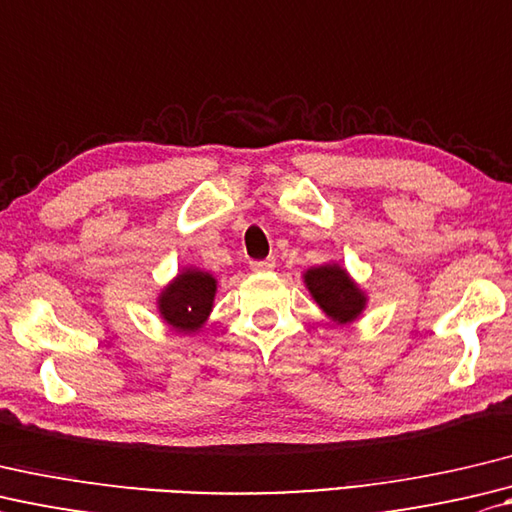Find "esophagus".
<instances>
[{
	"instance_id": "esophagus-1",
	"label": "esophagus",
	"mask_w": 512,
	"mask_h": 512,
	"mask_svg": "<svg viewBox=\"0 0 512 512\" xmlns=\"http://www.w3.org/2000/svg\"><path fill=\"white\" fill-rule=\"evenodd\" d=\"M249 267H252V271H256V274H265V271H271V269L276 267V258L252 260V263H249Z\"/></svg>"
}]
</instances>
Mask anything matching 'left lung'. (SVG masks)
<instances>
[{
    "label": "left lung",
    "mask_w": 512,
    "mask_h": 512,
    "mask_svg": "<svg viewBox=\"0 0 512 512\" xmlns=\"http://www.w3.org/2000/svg\"><path fill=\"white\" fill-rule=\"evenodd\" d=\"M305 285L320 309L338 325H347V322L356 320L362 314L364 305H367V296L362 294L360 287L353 283L340 265L309 269L305 274Z\"/></svg>",
    "instance_id": "1"
}]
</instances>
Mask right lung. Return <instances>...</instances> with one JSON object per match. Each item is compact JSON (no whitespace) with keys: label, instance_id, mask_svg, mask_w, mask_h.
<instances>
[{"label":"right lung","instance_id":"1","mask_svg":"<svg viewBox=\"0 0 512 512\" xmlns=\"http://www.w3.org/2000/svg\"><path fill=\"white\" fill-rule=\"evenodd\" d=\"M216 294L212 274L185 269L161 291L159 311L168 325L181 333L198 331L210 316Z\"/></svg>","mask_w":512,"mask_h":512}]
</instances>
